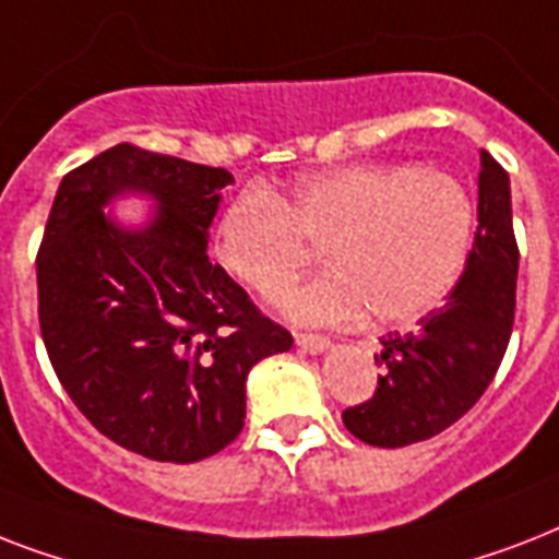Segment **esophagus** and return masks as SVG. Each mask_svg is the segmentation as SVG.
I'll list each match as a JSON object with an SVG mask.
<instances>
[{"label": "esophagus", "mask_w": 559, "mask_h": 559, "mask_svg": "<svg viewBox=\"0 0 559 559\" xmlns=\"http://www.w3.org/2000/svg\"><path fill=\"white\" fill-rule=\"evenodd\" d=\"M296 345L307 354H322V350L331 348V340L319 336V333H296Z\"/></svg>", "instance_id": "obj_1"}]
</instances>
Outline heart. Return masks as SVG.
I'll return each mask as SVG.
<instances>
[{
    "label": "heart",
    "instance_id": "b5f03b06",
    "mask_svg": "<svg viewBox=\"0 0 559 559\" xmlns=\"http://www.w3.org/2000/svg\"><path fill=\"white\" fill-rule=\"evenodd\" d=\"M469 188L438 168L348 165L301 179L289 197L246 188L214 228V252L254 293H275L322 246L331 266L281 289L293 322L377 324L432 313L459 287L476 246Z\"/></svg>",
    "mask_w": 559,
    "mask_h": 559
}]
</instances>
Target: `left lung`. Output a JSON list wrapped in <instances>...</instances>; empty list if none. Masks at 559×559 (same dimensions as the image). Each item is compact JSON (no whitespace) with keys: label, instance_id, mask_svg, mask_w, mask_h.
Returning <instances> with one entry per match:
<instances>
[{"label":"left lung","instance_id":"left-lung-1","mask_svg":"<svg viewBox=\"0 0 559 559\" xmlns=\"http://www.w3.org/2000/svg\"><path fill=\"white\" fill-rule=\"evenodd\" d=\"M520 249L513 237L511 179L481 151L476 246L443 307L415 331L380 340L373 397L342 412L348 432L371 447H408L443 432L476 406L499 371L513 331Z\"/></svg>","mask_w":559,"mask_h":559}]
</instances>
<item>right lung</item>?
Instances as JSON below:
<instances>
[{"instance_id": "obj_1", "label": "right lung", "mask_w": 559, "mask_h": 559, "mask_svg": "<svg viewBox=\"0 0 559 559\" xmlns=\"http://www.w3.org/2000/svg\"><path fill=\"white\" fill-rule=\"evenodd\" d=\"M226 168L116 144L57 188L37 254L39 331L57 380L100 435L191 464L235 441L254 362L293 348L281 324L209 261ZM157 202L144 227L103 209Z\"/></svg>"}]
</instances>
